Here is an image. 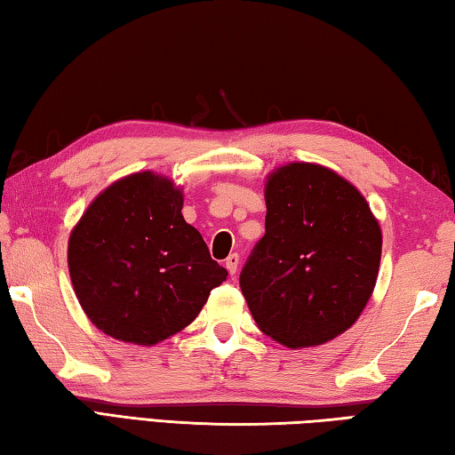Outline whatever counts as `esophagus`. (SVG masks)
I'll use <instances>...</instances> for the list:
<instances>
[{
    "label": "esophagus",
    "instance_id": "1",
    "mask_svg": "<svg viewBox=\"0 0 455 455\" xmlns=\"http://www.w3.org/2000/svg\"><path fill=\"white\" fill-rule=\"evenodd\" d=\"M237 264H240V256H237V253H229L228 259H226V267H228L229 275H235Z\"/></svg>",
    "mask_w": 455,
    "mask_h": 455
}]
</instances>
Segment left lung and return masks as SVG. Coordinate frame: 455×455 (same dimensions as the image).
Returning a JSON list of instances; mask_svg holds the SVG:
<instances>
[{
    "mask_svg": "<svg viewBox=\"0 0 455 455\" xmlns=\"http://www.w3.org/2000/svg\"><path fill=\"white\" fill-rule=\"evenodd\" d=\"M266 235L240 274L258 328L288 347L322 346L352 328L376 288L381 229L352 183L317 164L266 181Z\"/></svg>",
    "mask_w": 455,
    "mask_h": 455,
    "instance_id": "left-lung-1",
    "label": "left lung"
}]
</instances>
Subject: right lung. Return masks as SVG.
Listing matches in <instances>:
<instances>
[{
  "instance_id": "add662e5",
  "label": "right lung",
  "mask_w": 455,
  "mask_h": 455,
  "mask_svg": "<svg viewBox=\"0 0 455 455\" xmlns=\"http://www.w3.org/2000/svg\"><path fill=\"white\" fill-rule=\"evenodd\" d=\"M172 180L132 173L93 199L68 243L76 296L95 328L154 346L196 320L228 269L183 220Z\"/></svg>"
}]
</instances>
